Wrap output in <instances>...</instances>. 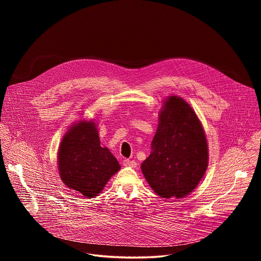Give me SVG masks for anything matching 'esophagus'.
Wrapping results in <instances>:
<instances>
[{"mask_svg":"<svg viewBox=\"0 0 261 261\" xmlns=\"http://www.w3.org/2000/svg\"><path fill=\"white\" fill-rule=\"evenodd\" d=\"M123 165L124 166H130V167H136L137 163L135 161H132V160H129V159H124L123 160Z\"/></svg>","mask_w":261,"mask_h":261,"instance_id":"34e87169","label":"esophagus"}]
</instances>
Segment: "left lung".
<instances>
[{"instance_id":"8db88e82","label":"left lung","mask_w":261,"mask_h":261,"mask_svg":"<svg viewBox=\"0 0 261 261\" xmlns=\"http://www.w3.org/2000/svg\"><path fill=\"white\" fill-rule=\"evenodd\" d=\"M207 143L190 105L176 96L165 101L152 141V153L141 164L151 188L161 197L192 192L207 168Z\"/></svg>"}]
</instances>
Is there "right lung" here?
I'll list each match as a JSON object with an SVG mask.
<instances>
[{
    "label": "right lung",
    "mask_w": 261,
    "mask_h": 261,
    "mask_svg": "<svg viewBox=\"0 0 261 261\" xmlns=\"http://www.w3.org/2000/svg\"><path fill=\"white\" fill-rule=\"evenodd\" d=\"M58 158L63 182L87 197L97 196L121 168L108 148L100 145L93 122H81L71 127L63 138Z\"/></svg>",
    "instance_id": "obj_1"
}]
</instances>
